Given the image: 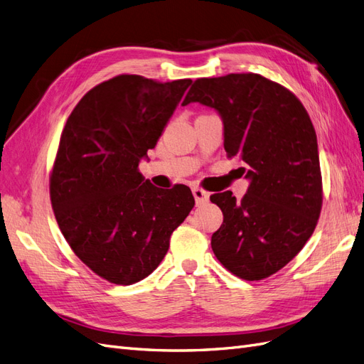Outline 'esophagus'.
<instances>
[{
  "mask_svg": "<svg viewBox=\"0 0 364 364\" xmlns=\"http://www.w3.org/2000/svg\"><path fill=\"white\" fill-rule=\"evenodd\" d=\"M193 196H194V199H196V203H197V205L205 203V202H208V199H209V193H206V191L202 190V188H193Z\"/></svg>",
  "mask_w": 364,
  "mask_h": 364,
  "instance_id": "obj_1",
  "label": "esophagus"
}]
</instances>
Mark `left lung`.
<instances>
[{
	"label": "left lung",
	"instance_id": "1",
	"mask_svg": "<svg viewBox=\"0 0 364 364\" xmlns=\"http://www.w3.org/2000/svg\"><path fill=\"white\" fill-rule=\"evenodd\" d=\"M199 102L223 119L225 150L250 181L237 202L211 196L223 213L214 255L235 277L259 281L281 270L314 232L322 209V174L310 115L287 87L253 73L197 79L183 106Z\"/></svg>",
	"mask_w": 364,
	"mask_h": 364
}]
</instances>
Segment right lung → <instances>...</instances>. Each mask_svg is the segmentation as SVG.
Masks as SVG:
<instances>
[{"instance_id":"add662e5","label":"right lung","mask_w":364,"mask_h":364,"mask_svg":"<svg viewBox=\"0 0 364 364\" xmlns=\"http://www.w3.org/2000/svg\"><path fill=\"white\" fill-rule=\"evenodd\" d=\"M191 83L117 75L87 91L62 130L53 211L73 252L109 282L149 277L194 206L186 185L162 190L138 170Z\"/></svg>"}]
</instances>
